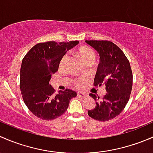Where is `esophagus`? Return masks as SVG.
<instances>
[{
  "mask_svg": "<svg viewBox=\"0 0 153 153\" xmlns=\"http://www.w3.org/2000/svg\"><path fill=\"white\" fill-rule=\"evenodd\" d=\"M77 96L79 97H81V98H82V99H85V98H86V97H88V94H85V93H82V92H78L77 93Z\"/></svg>",
  "mask_w": 153,
  "mask_h": 153,
  "instance_id": "obj_1",
  "label": "esophagus"
}]
</instances>
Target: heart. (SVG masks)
Wrapping results in <instances>:
<instances>
[{"instance_id": "obj_1", "label": "heart", "mask_w": 153, "mask_h": 153, "mask_svg": "<svg viewBox=\"0 0 153 153\" xmlns=\"http://www.w3.org/2000/svg\"><path fill=\"white\" fill-rule=\"evenodd\" d=\"M77 53H78V55L80 56V58H81L86 64L92 63L94 61V59H95V52L93 51V49H91V48H89V47L88 46H83L79 48L78 49V51H77ZM67 59L68 54H65V56L62 58V59H61L60 64H59L60 67H62V66L64 65V64L65 63ZM83 82H84V79H81L76 80L74 84L76 87L80 88L82 86Z\"/></svg>"}]
</instances>
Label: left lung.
Wrapping results in <instances>:
<instances>
[{
  "label": "left lung",
  "instance_id": "left-lung-1",
  "mask_svg": "<svg viewBox=\"0 0 153 153\" xmlns=\"http://www.w3.org/2000/svg\"><path fill=\"white\" fill-rule=\"evenodd\" d=\"M100 55L94 86L105 85L107 93L100 101L96 94L90 97L96 100V106L89 110L90 117L100 122L113 119L125 108L133 87V73L130 62L123 51L108 40H85Z\"/></svg>",
  "mask_w": 153,
  "mask_h": 153
}]
</instances>
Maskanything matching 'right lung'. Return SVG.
<instances>
[{
    "mask_svg": "<svg viewBox=\"0 0 153 153\" xmlns=\"http://www.w3.org/2000/svg\"><path fill=\"white\" fill-rule=\"evenodd\" d=\"M78 43L79 41L41 42L32 47L23 59L20 91L27 108L37 117L52 120L62 116L71 100L76 97V93L70 89L55 94L49 82L65 53Z\"/></svg>",
    "mask_w": 153,
    "mask_h": 153,
    "instance_id": "obj_1",
    "label": "right lung"
}]
</instances>
